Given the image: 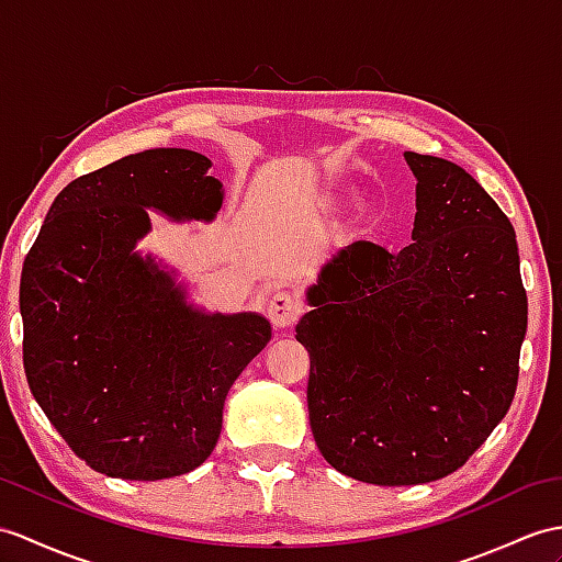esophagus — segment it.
I'll return each mask as SVG.
<instances>
[{
	"label": "esophagus",
	"instance_id": "34e87169",
	"mask_svg": "<svg viewBox=\"0 0 562 562\" xmlns=\"http://www.w3.org/2000/svg\"><path fill=\"white\" fill-rule=\"evenodd\" d=\"M299 313H302V306H299L296 296L290 292H276L268 302V316L276 328H292V325L299 321Z\"/></svg>",
	"mask_w": 562,
	"mask_h": 562
}]
</instances>
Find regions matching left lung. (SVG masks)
<instances>
[{
	"mask_svg": "<svg viewBox=\"0 0 562 562\" xmlns=\"http://www.w3.org/2000/svg\"><path fill=\"white\" fill-rule=\"evenodd\" d=\"M404 160L414 244L345 246L296 325L316 446L375 486L428 484L484 446L513 404L527 333L510 220L454 162L412 150Z\"/></svg>",
	"mask_w": 562,
	"mask_h": 562,
	"instance_id": "8db88e82",
	"label": "left lung"
}]
</instances>
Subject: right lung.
<instances>
[{
  "mask_svg": "<svg viewBox=\"0 0 562 562\" xmlns=\"http://www.w3.org/2000/svg\"><path fill=\"white\" fill-rule=\"evenodd\" d=\"M211 160L158 148L74 179L21 270L23 369L49 424L90 469L128 481L187 474L213 452L232 383L270 340L258 313L195 311L134 254L146 207L213 220Z\"/></svg>",
  "mask_w": 562,
  "mask_h": 562,
  "instance_id": "obj_1",
  "label": "right lung"
}]
</instances>
